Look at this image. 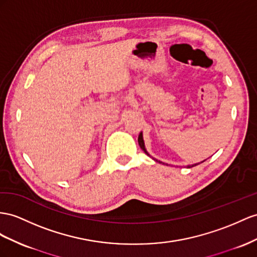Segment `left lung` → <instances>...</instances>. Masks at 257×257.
<instances>
[{
    "label": "left lung",
    "mask_w": 257,
    "mask_h": 257,
    "mask_svg": "<svg viewBox=\"0 0 257 257\" xmlns=\"http://www.w3.org/2000/svg\"><path fill=\"white\" fill-rule=\"evenodd\" d=\"M138 142H139V146H140V148L144 151V153H147V154L149 155V153L147 152L146 148H144V142H143V137H142V134H140V135H139V138H138ZM156 161H157V160H156ZM157 162H160V161H157ZM160 163H162V162H160ZM196 165H199V164H194V165L189 166V168H190V167H193V166H196Z\"/></svg>",
    "instance_id": "left-lung-1"
}]
</instances>
